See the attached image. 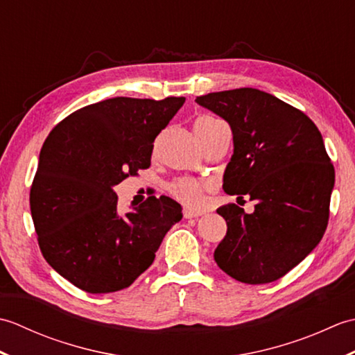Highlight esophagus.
Segmentation results:
<instances>
[{
	"mask_svg": "<svg viewBox=\"0 0 355 355\" xmlns=\"http://www.w3.org/2000/svg\"><path fill=\"white\" fill-rule=\"evenodd\" d=\"M183 215L184 218H198L202 215V212H197V210H192V209H184Z\"/></svg>",
	"mask_w": 355,
	"mask_h": 355,
	"instance_id": "34e87169",
	"label": "esophagus"
}]
</instances>
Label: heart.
Wrapping results in <instances>:
<instances>
[{
  "label": "heart",
  "mask_w": 355,
  "mask_h": 355,
  "mask_svg": "<svg viewBox=\"0 0 355 355\" xmlns=\"http://www.w3.org/2000/svg\"><path fill=\"white\" fill-rule=\"evenodd\" d=\"M212 120L210 117H201L198 122ZM207 186L192 178H180L169 186V192L175 200L192 209H201L205 206V192Z\"/></svg>",
  "instance_id": "obj_1"
}]
</instances>
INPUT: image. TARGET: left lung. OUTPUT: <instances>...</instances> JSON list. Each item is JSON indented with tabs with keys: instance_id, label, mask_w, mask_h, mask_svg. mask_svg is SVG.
<instances>
[{
	"instance_id": "obj_1",
	"label": "left lung",
	"mask_w": 355,
	"mask_h": 355,
	"mask_svg": "<svg viewBox=\"0 0 355 355\" xmlns=\"http://www.w3.org/2000/svg\"><path fill=\"white\" fill-rule=\"evenodd\" d=\"M195 102L232 128L235 149L224 192L254 201L253 214L236 205L216 210L227 223L214 254L218 267L244 284L277 281L327 230L336 173L322 134L302 111L256 88L209 93Z\"/></svg>"
}]
</instances>
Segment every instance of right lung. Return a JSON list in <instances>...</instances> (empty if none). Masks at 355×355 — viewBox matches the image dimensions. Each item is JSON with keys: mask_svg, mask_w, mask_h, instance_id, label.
Instances as JSON below:
<instances>
[{"mask_svg": "<svg viewBox=\"0 0 355 355\" xmlns=\"http://www.w3.org/2000/svg\"><path fill=\"white\" fill-rule=\"evenodd\" d=\"M184 101L112 97L71 112L45 139L30 212L45 261L78 288L130 286L183 218L182 206L163 195L119 215L112 187L149 168L155 137Z\"/></svg>", "mask_w": 355, "mask_h": 355, "instance_id": "obj_1", "label": "right lung"}]
</instances>
